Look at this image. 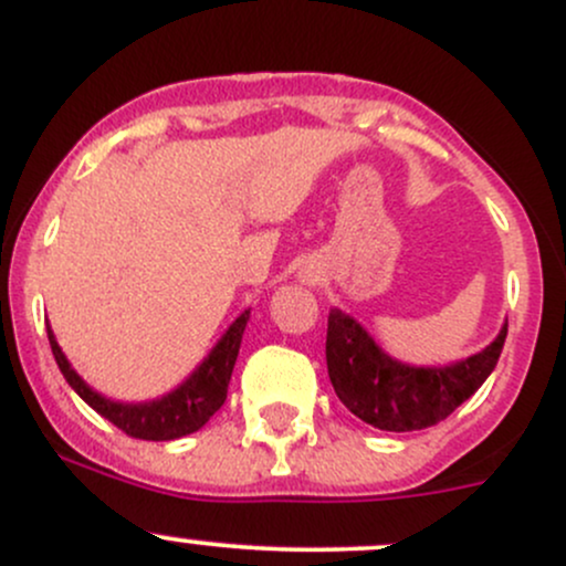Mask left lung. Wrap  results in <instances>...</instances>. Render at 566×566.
I'll return each instance as SVG.
<instances>
[{
  "label": "left lung",
  "instance_id": "1",
  "mask_svg": "<svg viewBox=\"0 0 566 566\" xmlns=\"http://www.w3.org/2000/svg\"><path fill=\"white\" fill-rule=\"evenodd\" d=\"M509 322L490 346L444 367H415L394 359L346 311L329 308L327 373L337 399L380 431L437 426L471 399L495 369Z\"/></svg>",
  "mask_w": 566,
  "mask_h": 566
}]
</instances>
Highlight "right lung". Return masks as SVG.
<instances>
[{
	"instance_id": "add662e5",
	"label": "right lung",
	"mask_w": 566,
	"mask_h": 566,
	"mask_svg": "<svg viewBox=\"0 0 566 566\" xmlns=\"http://www.w3.org/2000/svg\"><path fill=\"white\" fill-rule=\"evenodd\" d=\"M247 322H250V308L242 311V314L231 322V327L220 335V340L212 346L210 354L199 361V367L193 369L178 388H172L170 394L151 401H116L97 394L95 388H90L87 382L80 378V373L69 365L66 354L57 346L50 324L48 337L63 378H66L69 386L74 388L97 415L112 420L116 428H122V431L133 439L172 441L199 431V428L223 407Z\"/></svg>"
}]
</instances>
